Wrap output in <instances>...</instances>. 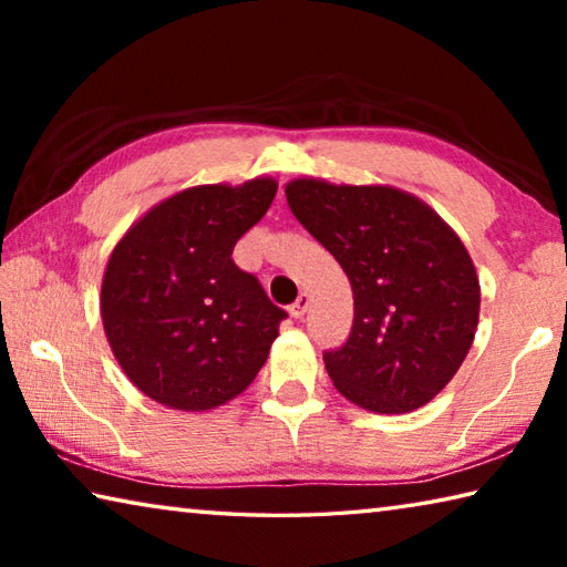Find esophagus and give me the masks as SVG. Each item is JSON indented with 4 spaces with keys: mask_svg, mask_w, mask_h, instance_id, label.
<instances>
[{
    "mask_svg": "<svg viewBox=\"0 0 567 567\" xmlns=\"http://www.w3.org/2000/svg\"><path fill=\"white\" fill-rule=\"evenodd\" d=\"M307 305H310V297H307L305 292H302L300 297H297V300L290 305V315H292L295 320H300L302 315L307 312Z\"/></svg>",
    "mask_w": 567,
    "mask_h": 567,
    "instance_id": "1",
    "label": "esophagus"
}]
</instances>
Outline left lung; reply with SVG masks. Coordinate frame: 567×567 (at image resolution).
<instances>
[{
    "instance_id": "8db88e82",
    "label": "left lung",
    "mask_w": 567,
    "mask_h": 567,
    "mask_svg": "<svg viewBox=\"0 0 567 567\" xmlns=\"http://www.w3.org/2000/svg\"><path fill=\"white\" fill-rule=\"evenodd\" d=\"M287 205L348 275V342L322 354L344 398L380 415L433 400L475 340L480 282L465 245L435 209L385 185L292 179Z\"/></svg>"
}]
</instances>
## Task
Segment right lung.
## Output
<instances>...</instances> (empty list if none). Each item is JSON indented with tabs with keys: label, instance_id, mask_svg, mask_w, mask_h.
<instances>
[{
	"label": "right lung",
	"instance_id": "1",
	"mask_svg": "<svg viewBox=\"0 0 567 567\" xmlns=\"http://www.w3.org/2000/svg\"><path fill=\"white\" fill-rule=\"evenodd\" d=\"M277 182L199 185L167 197L112 249L100 310L132 385L159 405L205 412L247 390L287 318L233 260Z\"/></svg>",
	"mask_w": 567,
	"mask_h": 567
}]
</instances>
